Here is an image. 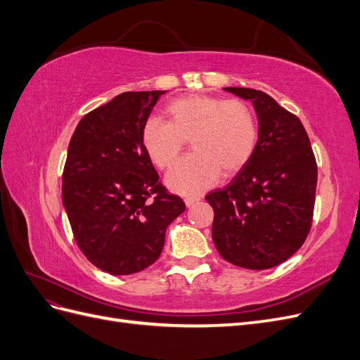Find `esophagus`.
I'll use <instances>...</instances> for the list:
<instances>
[{
    "instance_id": "1",
    "label": "esophagus",
    "mask_w": 360,
    "mask_h": 360,
    "mask_svg": "<svg viewBox=\"0 0 360 360\" xmlns=\"http://www.w3.org/2000/svg\"><path fill=\"white\" fill-rule=\"evenodd\" d=\"M200 201V197H186L184 198V204H186L188 207H192L195 202Z\"/></svg>"
}]
</instances>
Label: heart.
Listing matches in <instances>:
<instances>
[{
  "mask_svg": "<svg viewBox=\"0 0 360 360\" xmlns=\"http://www.w3.org/2000/svg\"><path fill=\"white\" fill-rule=\"evenodd\" d=\"M168 122L150 117L141 129V143L158 168H169L189 139L193 153L167 174V184L183 195L200 193L221 176H233L252 158L258 144L257 115L246 102L209 94L171 101Z\"/></svg>",
  "mask_w": 360,
  "mask_h": 360,
  "instance_id": "b5f03b06",
  "label": "heart"
}]
</instances>
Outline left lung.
<instances>
[{"mask_svg": "<svg viewBox=\"0 0 360 360\" xmlns=\"http://www.w3.org/2000/svg\"><path fill=\"white\" fill-rule=\"evenodd\" d=\"M224 90L252 102L258 144L231 183L207 193L214 212L212 237L228 263L264 270L296 254L311 230L317 163L296 115L259 90Z\"/></svg>", "mask_w": 360, "mask_h": 360, "instance_id": "1", "label": "left lung"}]
</instances>
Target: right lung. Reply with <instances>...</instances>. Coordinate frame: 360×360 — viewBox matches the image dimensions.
Masks as SVG:
<instances>
[{
    "label": "right lung",
    "mask_w": 360,
    "mask_h": 360,
    "mask_svg": "<svg viewBox=\"0 0 360 360\" xmlns=\"http://www.w3.org/2000/svg\"><path fill=\"white\" fill-rule=\"evenodd\" d=\"M167 91H126L85 114L63 172V204L90 263L132 275L159 258L168 225L186 205L169 195L141 143V129Z\"/></svg>",
    "instance_id": "right-lung-1"
}]
</instances>
